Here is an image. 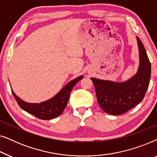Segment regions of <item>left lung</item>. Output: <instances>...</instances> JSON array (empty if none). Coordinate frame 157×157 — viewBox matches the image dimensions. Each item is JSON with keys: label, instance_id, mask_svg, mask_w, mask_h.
Wrapping results in <instances>:
<instances>
[{"label": "left lung", "instance_id": "left-lung-1", "mask_svg": "<svg viewBox=\"0 0 157 157\" xmlns=\"http://www.w3.org/2000/svg\"><path fill=\"white\" fill-rule=\"evenodd\" d=\"M136 38L140 60L135 76L122 83L91 78L98 104L109 114L120 115L134 108L143 100L149 87L151 63L142 42Z\"/></svg>", "mask_w": 157, "mask_h": 157}]
</instances>
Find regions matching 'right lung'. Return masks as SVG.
<instances>
[{
    "label": "right lung",
    "instance_id": "obj_1",
    "mask_svg": "<svg viewBox=\"0 0 157 157\" xmlns=\"http://www.w3.org/2000/svg\"><path fill=\"white\" fill-rule=\"evenodd\" d=\"M83 78V76H80L78 78L70 81L54 97L46 101L40 103V104L26 103L19 98L14 94L13 90L12 93L19 106L26 112L31 113L40 119H52L61 114L68 104V98H69L72 89Z\"/></svg>",
    "mask_w": 157,
    "mask_h": 157
}]
</instances>
